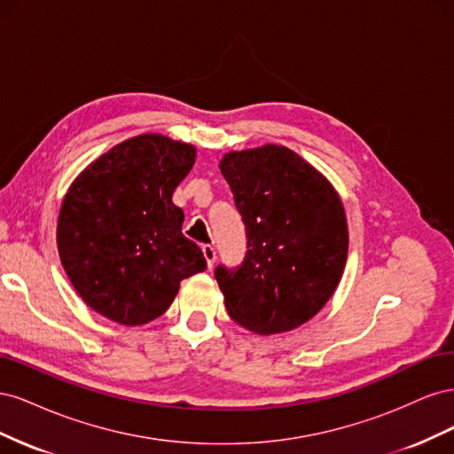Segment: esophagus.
I'll return each mask as SVG.
<instances>
[{
    "label": "esophagus",
    "instance_id": "obj_1",
    "mask_svg": "<svg viewBox=\"0 0 454 454\" xmlns=\"http://www.w3.org/2000/svg\"><path fill=\"white\" fill-rule=\"evenodd\" d=\"M202 254L206 257V265H208V269H212L214 263H215V248H214L212 244H204L202 246Z\"/></svg>",
    "mask_w": 454,
    "mask_h": 454
}]
</instances>
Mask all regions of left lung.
<instances>
[{"mask_svg": "<svg viewBox=\"0 0 454 454\" xmlns=\"http://www.w3.org/2000/svg\"><path fill=\"white\" fill-rule=\"evenodd\" d=\"M246 227V254L214 277L229 316L254 333L290 332L318 312L342 277L348 252L335 189L294 151L263 145L219 164Z\"/></svg>", "mask_w": 454, "mask_h": 454, "instance_id": "1", "label": "left lung"}]
</instances>
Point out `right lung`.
<instances>
[{"label":"right lung","instance_id":"right-lung-1","mask_svg":"<svg viewBox=\"0 0 454 454\" xmlns=\"http://www.w3.org/2000/svg\"><path fill=\"white\" fill-rule=\"evenodd\" d=\"M195 147L159 134L115 145L81 174L59 217V252L85 303L106 318L140 325L159 318L180 282L206 269L184 232L172 193Z\"/></svg>","mask_w":454,"mask_h":454}]
</instances>
